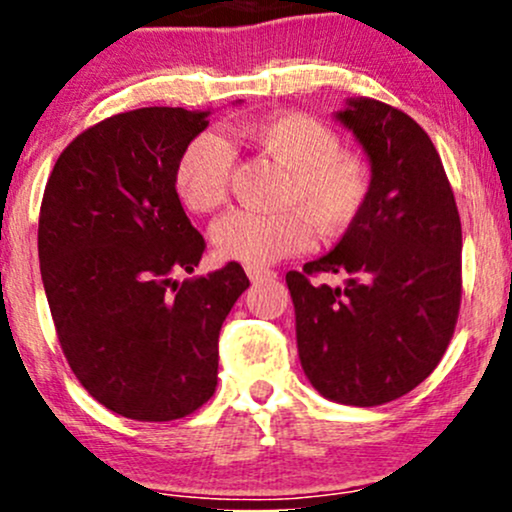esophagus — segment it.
<instances>
[{"instance_id":"esophagus-1","label":"esophagus","mask_w":512,"mask_h":512,"mask_svg":"<svg viewBox=\"0 0 512 512\" xmlns=\"http://www.w3.org/2000/svg\"><path fill=\"white\" fill-rule=\"evenodd\" d=\"M245 272H248L250 281H262V279H272V276H276L274 272H269V269H262V267H245Z\"/></svg>"}]
</instances>
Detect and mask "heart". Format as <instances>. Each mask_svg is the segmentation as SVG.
Segmentation results:
<instances>
[{"mask_svg":"<svg viewBox=\"0 0 512 512\" xmlns=\"http://www.w3.org/2000/svg\"><path fill=\"white\" fill-rule=\"evenodd\" d=\"M231 139L269 156L286 170L274 214L231 211L216 221L211 240L223 260L264 267L296 255L317 236L344 233L361 214L370 178L361 158L339 149V137L325 122L305 113H276L243 122ZM233 154L216 134L204 132L182 149L173 170L178 199L195 214L221 207L228 190Z\"/></svg>","mask_w":512,"mask_h":512,"instance_id":"1","label":"heart"}]
</instances>
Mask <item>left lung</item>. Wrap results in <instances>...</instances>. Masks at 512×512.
Listing matches in <instances>:
<instances>
[{
	"mask_svg": "<svg viewBox=\"0 0 512 512\" xmlns=\"http://www.w3.org/2000/svg\"><path fill=\"white\" fill-rule=\"evenodd\" d=\"M339 122L370 161L361 214L337 248L286 274L301 366L322 397L378 407L424 383L462 301V226L436 146L402 110L349 98ZM349 273L344 287L313 275Z\"/></svg>",
	"mask_w": 512,
	"mask_h": 512,
	"instance_id": "1",
	"label": "left lung"
}]
</instances>
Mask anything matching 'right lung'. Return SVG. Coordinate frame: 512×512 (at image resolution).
<instances>
[{
  "mask_svg": "<svg viewBox=\"0 0 512 512\" xmlns=\"http://www.w3.org/2000/svg\"><path fill=\"white\" fill-rule=\"evenodd\" d=\"M207 115L108 117L62 151L45 185L38 257L57 339L88 395L127 419L173 421L209 402L221 325L250 286L238 262L175 279L207 248L173 185Z\"/></svg>",
  "mask_w": 512,
  "mask_h": 512,
  "instance_id": "1",
  "label": "right lung"
}]
</instances>
